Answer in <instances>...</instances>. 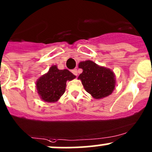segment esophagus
<instances>
[{
    "label": "esophagus",
    "mask_w": 152,
    "mask_h": 152,
    "mask_svg": "<svg viewBox=\"0 0 152 152\" xmlns=\"http://www.w3.org/2000/svg\"><path fill=\"white\" fill-rule=\"evenodd\" d=\"M72 72L73 73V74L75 75H77V70L76 69H73L72 71Z\"/></svg>",
    "instance_id": "esophagus-1"
}]
</instances>
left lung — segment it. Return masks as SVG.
<instances>
[{
	"mask_svg": "<svg viewBox=\"0 0 152 152\" xmlns=\"http://www.w3.org/2000/svg\"><path fill=\"white\" fill-rule=\"evenodd\" d=\"M83 72L78 77L86 91L95 99L103 98L111 94L115 89L114 73L109 69L99 66L91 61L79 64Z\"/></svg>",
	"mask_w": 152,
	"mask_h": 152,
	"instance_id": "1",
	"label": "left lung"
}]
</instances>
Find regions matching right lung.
Instances as JSON below:
<instances>
[{"label": "right lung", "mask_w": 152, "mask_h": 152, "mask_svg": "<svg viewBox=\"0 0 152 152\" xmlns=\"http://www.w3.org/2000/svg\"><path fill=\"white\" fill-rule=\"evenodd\" d=\"M75 75L67 69L60 70L52 66L49 72L37 81V92L43 100L49 103L58 101L65 92L67 80H72Z\"/></svg>", "instance_id": "1"}]
</instances>
